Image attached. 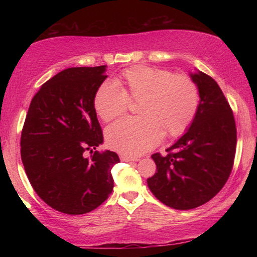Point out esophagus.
Masks as SVG:
<instances>
[{
    "label": "esophagus",
    "mask_w": 257,
    "mask_h": 257,
    "mask_svg": "<svg viewBox=\"0 0 257 257\" xmlns=\"http://www.w3.org/2000/svg\"><path fill=\"white\" fill-rule=\"evenodd\" d=\"M120 160L123 161V162H133V161H138V159H133V158H129V156H125V155H121Z\"/></svg>",
    "instance_id": "34e87169"
}]
</instances>
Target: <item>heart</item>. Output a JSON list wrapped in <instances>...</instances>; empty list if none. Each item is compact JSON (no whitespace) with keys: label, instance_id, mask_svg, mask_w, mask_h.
<instances>
[{"label":"heart","instance_id":"heart-1","mask_svg":"<svg viewBox=\"0 0 257 257\" xmlns=\"http://www.w3.org/2000/svg\"><path fill=\"white\" fill-rule=\"evenodd\" d=\"M115 84L104 82L94 96V108L104 122L127 111L129 101H138V116L124 118L106 129L111 149L138 156L168 137L184 134L197 114L201 95L196 82L184 73L152 66H134L116 78Z\"/></svg>","mask_w":257,"mask_h":257}]
</instances>
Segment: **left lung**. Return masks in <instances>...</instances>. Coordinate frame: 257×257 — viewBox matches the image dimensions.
I'll list each match as a JSON object with an SVG mask.
<instances>
[{
	"instance_id": "obj_1",
	"label": "left lung",
	"mask_w": 257,
	"mask_h": 257,
	"mask_svg": "<svg viewBox=\"0 0 257 257\" xmlns=\"http://www.w3.org/2000/svg\"><path fill=\"white\" fill-rule=\"evenodd\" d=\"M190 77L201 95L197 114L167 154L152 155L158 171L147 179L154 196L176 210H191L214 197L227 182L236 154V122L222 90L206 73Z\"/></svg>"
}]
</instances>
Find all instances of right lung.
Segmentation results:
<instances>
[{"instance_id":"right-lung-1","label":"right lung","mask_w":257,"mask_h":257,"mask_svg":"<svg viewBox=\"0 0 257 257\" xmlns=\"http://www.w3.org/2000/svg\"><path fill=\"white\" fill-rule=\"evenodd\" d=\"M106 77L105 66L66 69L44 82L29 105L21 160L36 194L61 213L85 214L113 190L111 169L119 156L94 151L103 143L94 96Z\"/></svg>"}]
</instances>
